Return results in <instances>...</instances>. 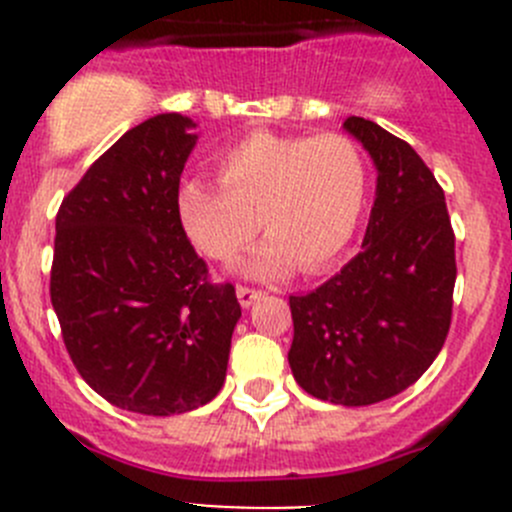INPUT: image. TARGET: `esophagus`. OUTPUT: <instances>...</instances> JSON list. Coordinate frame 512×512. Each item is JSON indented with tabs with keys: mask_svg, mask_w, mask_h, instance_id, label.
Listing matches in <instances>:
<instances>
[{
	"mask_svg": "<svg viewBox=\"0 0 512 512\" xmlns=\"http://www.w3.org/2000/svg\"><path fill=\"white\" fill-rule=\"evenodd\" d=\"M265 297V292L262 289H255V287H237V299H240L242 307H252V304L257 302V299Z\"/></svg>",
	"mask_w": 512,
	"mask_h": 512,
	"instance_id": "1",
	"label": "esophagus"
}]
</instances>
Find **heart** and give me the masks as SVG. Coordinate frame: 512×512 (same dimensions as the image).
<instances>
[{"label":"heart","instance_id":"b5f03b06","mask_svg":"<svg viewBox=\"0 0 512 512\" xmlns=\"http://www.w3.org/2000/svg\"><path fill=\"white\" fill-rule=\"evenodd\" d=\"M218 183L188 178L175 193L180 227L208 260L235 257L257 232L245 272L282 277L299 267L322 272L354 240L369 200V160L342 133L282 136L255 131L215 158Z\"/></svg>","mask_w":512,"mask_h":512}]
</instances>
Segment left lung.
<instances>
[{"instance_id":"left-lung-1","label":"left lung","mask_w":512,"mask_h":512,"mask_svg":"<svg viewBox=\"0 0 512 512\" xmlns=\"http://www.w3.org/2000/svg\"><path fill=\"white\" fill-rule=\"evenodd\" d=\"M344 128L374 160L376 200L361 252L289 297V366L307 394L342 406L391 399L421 379L451 329L456 235L446 195L406 141L374 121Z\"/></svg>"}]
</instances>
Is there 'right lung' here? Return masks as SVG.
Masks as SVG:
<instances>
[{"mask_svg": "<svg viewBox=\"0 0 512 512\" xmlns=\"http://www.w3.org/2000/svg\"><path fill=\"white\" fill-rule=\"evenodd\" d=\"M193 126L160 113L123 133L56 213L49 292L66 352L96 394L133 414L213 401L242 314L175 210Z\"/></svg>", "mask_w": 512, "mask_h": 512, "instance_id": "right-lung-1", "label": "right lung"}]
</instances>
